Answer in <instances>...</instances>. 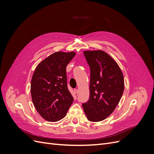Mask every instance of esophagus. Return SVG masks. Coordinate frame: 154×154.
<instances>
[{
  "label": "esophagus",
  "mask_w": 154,
  "mask_h": 154,
  "mask_svg": "<svg viewBox=\"0 0 154 154\" xmlns=\"http://www.w3.org/2000/svg\"><path fill=\"white\" fill-rule=\"evenodd\" d=\"M78 92V91L77 89H76V88H75V89H74V94H77Z\"/></svg>",
  "instance_id": "obj_1"
}]
</instances>
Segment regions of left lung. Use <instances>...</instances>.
<instances>
[{"mask_svg": "<svg viewBox=\"0 0 154 154\" xmlns=\"http://www.w3.org/2000/svg\"><path fill=\"white\" fill-rule=\"evenodd\" d=\"M91 69L90 97L82 105L88 120L98 122L115 110L124 91V78L117 62L102 50L84 51Z\"/></svg>", "mask_w": 154, "mask_h": 154, "instance_id": "8db88e82", "label": "left lung"}]
</instances>
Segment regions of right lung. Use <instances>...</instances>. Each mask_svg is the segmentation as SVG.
<instances>
[{"label":"right lung","mask_w":154,"mask_h":154,"mask_svg":"<svg viewBox=\"0 0 154 154\" xmlns=\"http://www.w3.org/2000/svg\"><path fill=\"white\" fill-rule=\"evenodd\" d=\"M75 52L58 51L36 66L31 82V94L36 110L44 119L55 122L66 116L73 102L67 84L66 67Z\"/></svg>","instance_id":"1"}]
</instances>
